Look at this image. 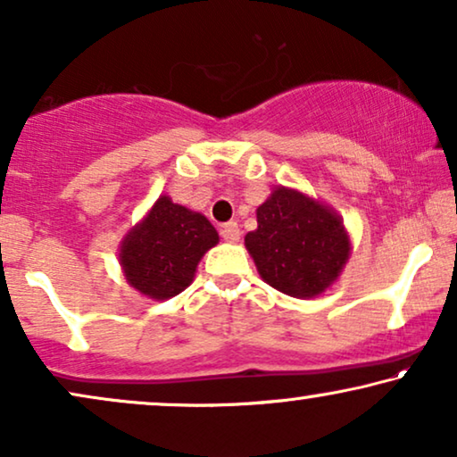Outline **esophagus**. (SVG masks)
Segmentation results:
<instances>
[{
    "label": "esophagus",
    "mask_w": 457,
    "mask_h": 457,
    "mask_svg": "<svg viewBox=\"0 0 457 457\" xmlns=\"http://www.w3.org/2000/svg\"><path fill=\"white\" fill-rule=\"evenodd\" d=\"M220 235H222V239H224V241H228V243H237V241H239V237H241V228H239V224H237V222H227V224H224V227H222Z\"/></svg>",
    "instance_id": "1"
}]
</instances>
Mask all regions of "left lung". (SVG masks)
Wrapping results in <instances>:
<instances>
[{
  "mask_svg": "<svg viewBox=\"0 0 457 457\" xmlns=\"http://www.w3.org/2000/svg\"><path fill=\"white\" fill-rule=\"evenodd\" d=\"M255 218L258 228L245 235V247L264 283L297 299L322 295L337 283L352 255V239L330 205L278 185Z\"/></svg>",
  "mask_w": 457,
  "mask_h": 457,
  "instance_id": "left-lung-1",
  "label": "left lung"
}]
</instances>
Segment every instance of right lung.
<instances>
[{"mask_svg":"<svg viewBox=\"0 0 457 457\" xmlns=\"http://www.w3.org/2000/svg\"><path fill=\"white\" fill-rule=\"evenodd\" d=\"M220 237L202 212L160 195L124 235L118 262L127 283L143 297L164 302L193 283L199 260Z\"/></svg>","mask_w":457,"mask_h":457,"instance_id":"add662e5","label":"right lung"}]
</instances>
